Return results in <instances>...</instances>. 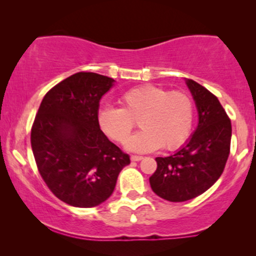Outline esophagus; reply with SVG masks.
Masks as SVG:
<instances>
[{"instance_id":"esophagus-1","label":"esophagus","mask_w":256,"mask_h":256,"mask_svg":"<svg viewBox=\"0 0 256 256\" xmlns=\"http://www.w3.org/2000/svg\"><path fill=\"white\" fill-rule=\"evenodd\" d=\"M130 160H134V162H138V160H143V157H142V156H138V155H132V156L130 157Z\"/></svg>"}]
</instances>
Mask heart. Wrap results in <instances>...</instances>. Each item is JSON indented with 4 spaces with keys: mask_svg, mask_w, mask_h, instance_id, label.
<instances>
[{
    "mask_svg": "<svg viewBox=\"0 0 256 256\" xmlns=\"http://www.w3.org/2000/svg\"><path fill=\"white\" fill-rule=\"evenodd\" d=\"M120 104L121 108H101L98 124L108 138L124 143L138 120L144 129L127 142L128 150L148 152L162 146L174 150L190 138L194 110L191 98L184 92L142 85L122 94Z\"/></svg>",
    "mask_w": 256,
    "mask_h": 256,
    "instance_id": "1",
    "label": "heart"
}]
</instances>
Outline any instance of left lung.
<instances>
[{
	"label": "left lung",
	"instance_id": "obj_1",
	"mask_svg": "<svg viewBox=\"0 0 256 256\" xmlns=\"http://www.w3.org/2000/svg\"><path fill=\"white\" fill-rule=\"evenodd\" d=\"M198 110V126L182 148L168 157H156L157 169L149 178L158 197L186 202L208 190L225 169L232 124L218 98L194 80L186 79Z\"/></svg>",
	"mask_w": 256,
	"mask_h": 256
}]
</instances>
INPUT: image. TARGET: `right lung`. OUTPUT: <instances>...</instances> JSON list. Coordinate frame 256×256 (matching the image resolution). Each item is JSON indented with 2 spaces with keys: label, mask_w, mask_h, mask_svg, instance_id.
Wrapping results in <instances>:
<instances>
[{
  "label": "right lung",
  "mask_w": 256,
  "mask_h": 256,
  "mask_svg": "<svg viewBox=\"0 0 256 256\" xmlns=\"http://www.w3.org/2000/svg\"><path fill=\"white\" fill-rule=\"evenodd\" d=\"M114 79L78 72L45 94L31 128L38 171L56 197L76 208H94L113 194L130 163L98 124L99 102Z\"/></svg>",
  "instance_id": "1"
}]
</instances>
